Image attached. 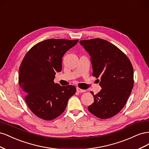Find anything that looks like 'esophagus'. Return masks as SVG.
<instances>
[{"label": "esophagus", "instance_id": "34e87169", "mask_svg": "<svg viewBox=\"0 0 149 149\" xmlns=\"http://www.w3.org/2000/svg\"><path fill=\"white\" fill-rule=\"evenodd\" d=\"M76 91L79 93H84L86 92V90L84 89H80L79 88H76Z\"/></svg>", "mask_w": 149, "mask_h": 149}]
</instances>
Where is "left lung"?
I'll use <instances>...</instances> for the list:
<instances>
[{"instance_id": "obj_1", "label": "left lung", "mask_w": 149, "mask_h": 149, "mask_svg": "<svg viewBox=\"0 0 149 149\" xmlns=\"http://www.w3.org/2000/svg\"><path fill=\"white\" fill-rule=\"evenodd\" d=\"M80 44L90 56L93 76L100 78L101 91L94 95L88 111L97 118H111L120 111L127 102L134 86L131 62L113 44L101 38L81 40Z\"/></svg>"}]
</instances>
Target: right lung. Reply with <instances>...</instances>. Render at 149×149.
Segmentation results:
<instances>
[{"instance_id":"add662e5","label":"right lung","mask_w":149,"mask_h":149,"mask_svg":"<svg viewBox=\"0 0 149 149\" xmlns=\"http://www.w3.org/2000/svg\"><path fill=\"white\" fill-rule=\"evenodd\" d=\"M78 40L48 39L38 43L26 53L19 68V83L29 109L39 118L50 120L65 110L76 89L61 86L53 80L62 70V58Z\"/></svg>"}]
</instances>
